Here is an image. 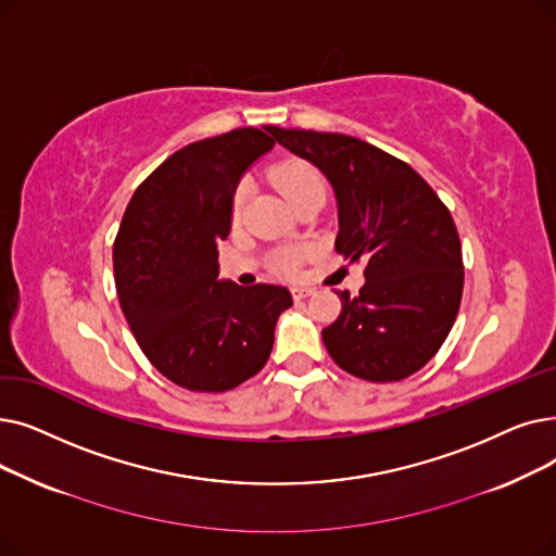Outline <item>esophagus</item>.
Instances as JSON below:
<instances>
[{
	"instance_id": "34e87169",
	"label": "esophagus",
	"mask_w": 556,
	"mask_h": 556,
	"mask_svg": "<svg viewBox=\"0 0 556 556\" xmlns=\"http://www.w3.org/2000/svg\"><path fill=\"white\" fill-rule=\"evenodd\" d=\"M312 292H314L312 287H294V289H292V294H294V299H296V301H301V299H307Z\"/></svg>"
}]
</instances>
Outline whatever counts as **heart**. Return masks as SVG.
I'll use <instances>...</instances> for the list:
<instances>
[{
    "label": "heart",
    "mask_w": 556,
    "mask_h": 556,
    "mask_svg": "<svg viewBox=\"0 0 556 556\" xmlns=\"http://www.w3.org/2000/svg\"><path fill=\"white\" fill-rule=\"evenodd\" d=\"M271 178L276 182V188L280 190V194L292 203L294 207L309 199V197H316V194H324L326 197V180H324V174L316 169L312 163L307 161H301V157H289V161H282L278 163L274 169H271ZM244 201H247V185L242 182L240 188L235 190L232 194V203H230V213H232V219H237L242 215V207H244ZM307 251L301 249V247H289V249H282L276 253V269L282 274V276H296L301 264L305 260Z\"/></svg>",
    "instance_id": "b5f03b06"
}]
</instances>
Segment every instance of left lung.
I'll list each match as a JSON object with an SVG mask.
<instances>
[{"label": "left lung", "mask_w": 556, "mask_h": 556, "mask_svg": "<svg viewBox=\"0 0 556 556\" xmlns=\"http://www.w3.org/2000/svg\"><path fill=\"white\" fill-rule=\"evenodd\" d=\"M319 167L339 205L334 251L364 260L357 296L324 328L330 357L355 378L399 382L426 366L451 332L464 292L462 242L451 210L418 172L359 138L269 126Z\"/></svg>", "instance_id": "1"}]
</instances>
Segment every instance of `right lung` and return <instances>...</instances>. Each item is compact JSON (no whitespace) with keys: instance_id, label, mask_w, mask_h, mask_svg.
Segmentation results:
<instances>
[{"instance_id":"1","label":"right lung","mask_w":556,"mask_h":556,"mask_svg":"<svg viewBox=\"0 0 556 556\" xmlns=\"http://www.w3.org/2000/svg\"><path fill=\"white\" fill-rule=\"evenodd\" d=\"M274 144L253 126L192 142L126 205L113 247L119 305L149 362L182 389L222 393L253 378L292 305L282 285L217 280L237 180Z\"/></svg>"}]
</instances>
